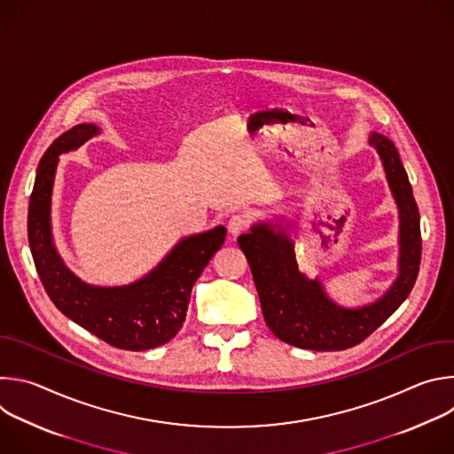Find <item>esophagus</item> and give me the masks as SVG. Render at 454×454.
<instances>
[{"mask_svg": "<svg viewBox=\"0 0 454 454\" xmlns=\"http://www.w3.org/2000/svg\"><path fill=\"white\" fill-rule=\"evenodd\" d=\"M249 226H251V217L246 214H235L228 221V231L231 235H239V233L246 231Z\"/></svg>", "mask_w": 454, "mask_h": 454, "instance_id": "obj_1", "label": "esophagus"}]
</instances>
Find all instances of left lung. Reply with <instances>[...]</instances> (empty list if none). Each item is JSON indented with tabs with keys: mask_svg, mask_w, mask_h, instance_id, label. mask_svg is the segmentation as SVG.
Segmentation results:
<instances>
[{
	"mask_svg": "<svg viewBox=\"0 0 454 454\" xmlns=\"http://www.w3.org/2000/svg\"><path fill=\"white\" fill-rule=\"evenodd\" d=\"M370 144L382 160L401 212V275L379 301L363 309H341L333 303L317 280H307L298 271L286 233H275L268 224L254 226L237 240L249 262L268 327L293 347L316 352L352 348L377 331L415 286L422 237L413 190L395 145L382 135H372Z\"/></svg>",
	"mask_w": 454,
	"mask_h": 454,
	"instance_id": "1",
	"label": "left lung"
}]
</instances>
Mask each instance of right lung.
<instances>
[{
  "instance_id": "obj_1",
  "label": "right lung",
  "mask_w": 454,
  "mask_h": 454,
  "mask_svg": "<svg viewBox=\"0 0 454 454\" xmlns=\"http://www.w3.org/2000/svg\"><path fill=\"white\" fill-rule=\"evenodd\" d=\"M98 129L77 125L59 137L39 161L28 203V244L53 305L82 329L121 350H149L170 341L186 317L190 293L226 239V228L183 239L145 278L123 287H93L72 275L53 247L50 196L59 154L75 151Z\"/></svg>"
}]
</instances>
